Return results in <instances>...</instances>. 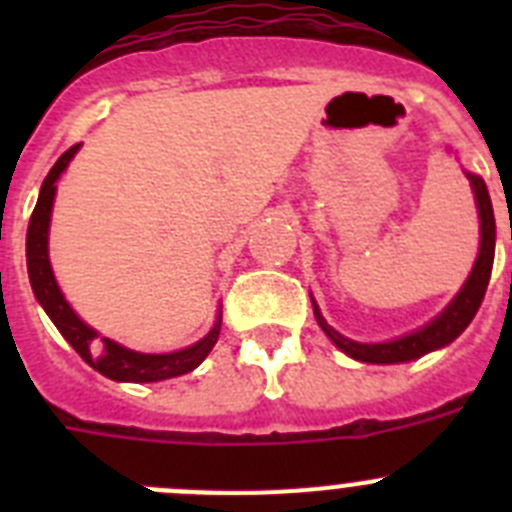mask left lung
<instances>
[{
    "label": "left lung",
    "instance_id": "obj_1",
    "mask_svg": "<svg viewBox=\"0 0 512 512\" xmlns=\"http://www.w3.org/2000/svg\"><path fill=\"white\" fill-rule=\"evenodd\" d=\"M467 176H469V182H472L474 197H477V210H479V230H482L479 256L472 274H469L467 284L461 287L456 300L451 302V305L446 307V310L433 320V323H428L425 328L410 333V336H402L390 343H356L351 341V338H343L338 330L330 328V325L323 320V315L318 312V307H315V302H312V307H315V318H318L320 328L325 330V336L336 343L341 351H346L351 359L366 361V364H400V361H413L418 359V356L428 354V351L449 346V343L454 341V338H459L461 333H464V328L472 323L479 305H482V300H485L487 284H490V274H492V261H495V215H492L490 192H487L485 182L474 174H467Z\"/></svg>",
    "mask_w": 512,
    "mask_h": 512
}]
</instances>
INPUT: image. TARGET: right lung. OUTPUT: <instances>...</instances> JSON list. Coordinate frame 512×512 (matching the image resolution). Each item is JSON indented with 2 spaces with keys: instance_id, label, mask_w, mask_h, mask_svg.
Instances as JSON below:
<instances>
[{
  "instance_id": "add662e5",
  "label": "right lung",
  "mask_w": 512,
  "mask_h": 512,
  "mask_svg": "<svg viewBox=\"0 0 512 512\" xmlns=\"http://www.w3.org/2000/svg\"><path fill=\"white\" fill-rule=\"evenodd\" d=\"M76 148L71 146L56 161L48 176H45L43 187H40L38 205H35L33 215H30V225H27V274H30V284L48 312V318L53 320L61 336L74 346L76 354L87 361L92 369H97L104 377L115 379V382H161V379L179 377L205 361L212 346L220 336V323L223 315H217L215 328L202 338L200 343L184 348V351H174V354H138L130 348H122L120 343L110 341V338H99L97 330L89 328L87 323H81L79 315L69 307V302L63 300L61 289H58L56 279H53L51 261H48V225H51V207L53 197H56V179L63 174V169L69 166L74 158Z\"/></svg>"
}]
</instances>
